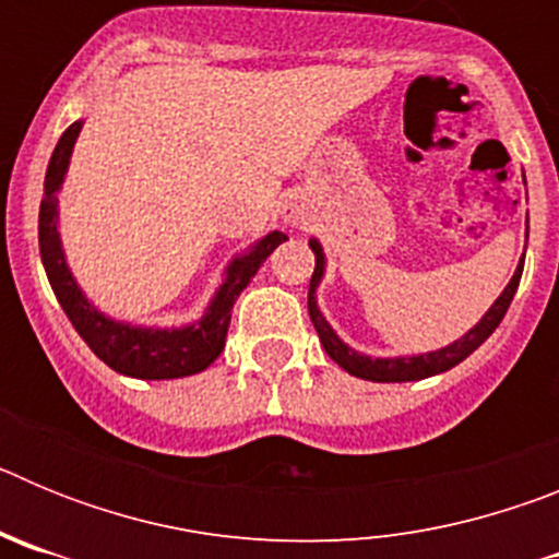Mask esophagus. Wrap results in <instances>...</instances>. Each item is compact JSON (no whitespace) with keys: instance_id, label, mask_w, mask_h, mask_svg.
<instances>
[{"instance_id":"1","label":"esophagus","mask_w":559,"mask_h":559,"mask_svg":"<svg viewBox=\"0 0 559 559\" xmlns=\"http://www.w3.org/2000/svg\"><path fill=\"white\" fill-rule=\"evenodd\" d=\"M283 218L288 221V224H302V218H305V210H302V204H299V201H285V206H283Z\"/></svg>"}]
</instances>
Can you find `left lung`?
Here are the masks:
<instances>
[{"label": "left lung", "instance_id": "8db88e82", "mask_svg": "<svg viewBox=\"0 0 559 559\" xmlns=\"http://www.w3.org/2000/svg\"><path fill=\"white\" fill-rule=\"evenodd\" d=\"M526 224H530V221H526ZM526 235H530V231H526ZM310 249H313L316 254V269H313V276H310L308 313L316 333H319V341H322V347L328 349V355L338 364L341 369H347V372L355 374V378L374 380V383H406V380H423V378H431V374L448 372L451 367L462 364V360L467 358L473 349L481 347L484 341L492 335V330L501 324V319L507 316V310H510L512 296H515L518 283H521V274H523V260H521V265H518L515 274H512L510 285L503 288V294L498 296L496 305L484 313V319L471 330V333L462 335L459 341H453L451 347H442L437 349V353H428V355H414V358H369V355H360L355 353V349H349L347 344L333 333V328L324 322V316L319 313V308H316L313 294H316V285H319V280H322L324 274V254L319 240H310Z\"/></svg>", "mask_w": 559, "mask_h": 559}]
</instances>
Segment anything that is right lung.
<instances>
[{
	"label": "right lung",
	"instance_id": "obj_1",
	"mask_svg": "<svg viewBox=\"0 0 559 559\" xmlns=\"http://www.w3.org/2000/svg\"><path fill=\"white\" fill-rule=\"evenodd\" d=\"M78 133H81V122H72V126L61 133V140H58L56 151H52V159H49L47 179H44L41 212H38L41 263L44 269H47L49 285L56 290L63 313L69 316V322L78 330V335L86 341L88 349H92L103 364H108L114 372L142 380H170L204 372L212 360L218 358L221 349H224L235 299L240 296V290L251 283V276L260 271V265L265 263V257L283 243V240H288V235H283V231H271V235H265L249 254L237 257L235 263L229 265V271H226V283L218 288V294L212 299L204 319L190 324V328L142 330L111 322V319H106L103 313H97V310L88 305L86 296L81 294L78 283L72 280V274H69L67 260H63L61 251V240H58L56 192L61 190L63 176H67L69 156H72Z\"/></svg>",
	"mask_w": 559,
	"mask_h": 559
}]
</instances>
